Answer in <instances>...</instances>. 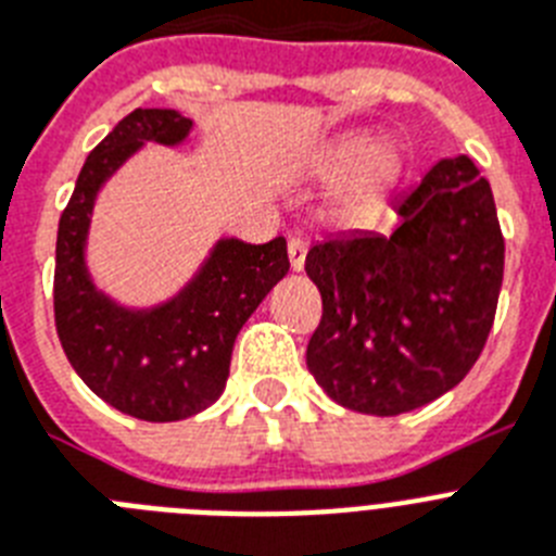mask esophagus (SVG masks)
<instances>
[{"label":"esophagus","mask_w":556,"mask_h":556,"mask_svg":"<svg viewBox=\"0 0 556 556\" xmlns=\"http://www.w3.org/2000/svg\"><path fill=\"white\" fill-rule=\"evenodd\" d=\"M305 256H307V242L302 237H291L288 240V260H291L293 270L305 268Z\"/></svg>","instance_id":"34e87169"}]
</instances>
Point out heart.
Segmentation results:
<instances>
[{"label": "heart", "mask_w": 556, "mask_h": 556, "mask_svg": "<svg viewBox=\"0 0 556 556\" xmlns=\"http://www.w3.org/2000/svg\"><path fill=\"white\" fill-rule=\"evenodd\" d=\"M401 152L379 135H344L316 157L314 175L325 184H339L333 194V217L350 226L372 220L401 175Z\"/></svg>", "instance_id": "1"}]
</instances>
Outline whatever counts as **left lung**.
I'll use <instances>...</instances> for the list:
<instances>
[{"label": "left lung", "instance_id": "8db88e82", "mask_svg": "<svg viewBox=\"0 0 556 556\" xmlns=\"http://www.w3.org/2000/svg\"><path fill=\"white\" fill-rule=\"evenodd\" d=\"M390 235L353 231L307 251L321 321L307 370L348 409L401 415L450 393L478 362L503 286L486 177L444 157L399 203Z\"/></svg>", "mask_w": 556, "mask_h": 556}]
</instances>
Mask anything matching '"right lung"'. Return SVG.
<instances>
[{"mask_svg":"<svg viewBox=\"0 0 556 556\" xmlns=\"http://www.w3.org/2000/svg\"><path fill=\"white\" fill-rule=\"evenodd\" d=\"M189 132L191 118L177 110L118 121L84 161L55 240V330L70 365L98 399L141 421H180L220 399L237 333L291 268L286 237L263 245L223 237L161 305H118L96 288L84 251L101 186L143 143L177 147Z\"/></svg>","mask_w":556,"mask_h":556,"instance_id":"right-lung-1","label":"right lung"}]
</instances>
